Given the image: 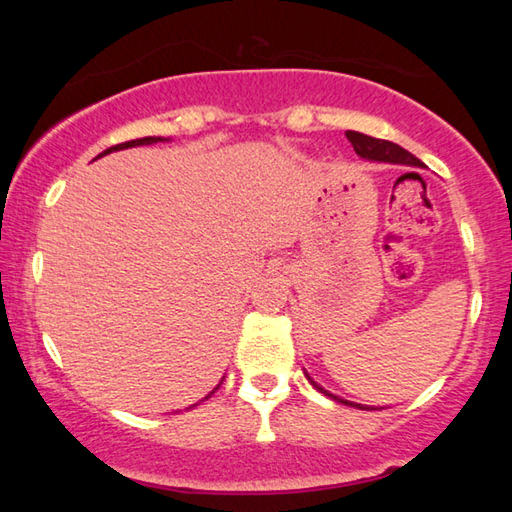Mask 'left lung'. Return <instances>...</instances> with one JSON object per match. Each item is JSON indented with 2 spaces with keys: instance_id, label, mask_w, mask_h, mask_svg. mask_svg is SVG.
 <instances>
[{
  "instance_id": "1",
  "label": "left lung",
  "mask_w": 512,
  "mask_h": 512,
  "mask_svg": "<svg viewBox=\"0 0 512 512\" xmlns=\"http://www.w3.org/2000/svg\"><path fill=\"white\" fill-rule=\"evenodd\" d=\"M345 136H347V140H350L352 143V147H354V151L361 158H365V160H376V162H391V165H409V167H424L422 162L413 156V154H409L407 149H402L400 145H396V143H389V140H380V138H372V136H367V134H361V132H345ZM308 376V374H306ZM308 380L312 383V387L317 389V391H321V394H325L328 398H332V400H336V402H341V405H347V407H356V409H374V407H367V405H358V402H350V400H345V398H339V396H334V394H330L328 389H323L321 385H317L314 383V380L308 376Z\"/></svg>"
}]
</instances>
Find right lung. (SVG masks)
I'll list each match as a JSON object with an SVG mask.
<instances>
[{
    "label": "right lung",
    "mask_w": 512,
    "mask_h": 512,
    "mask_svg": "<svg viewBox=\"0 0 512 512\" xmlns=\"http://www.w3.org/2000/svg\"><path fill=\"white\" fill-rule=\"evenodd\" d=\"M165 140H169V138H162V136H145V138H136V140H129V143H121V145H114V147H110V149H105L101 156H107V154H112V151H121V149H129V147H140V145H154V143H165ZM99 156V158H101ZM222 385V383H220ZM220 385H217L211 394H215L217 389H220ZM211 394L209 396H204V400L206 398H211ZM195 407V405H193Z\"/></svg>",
    "instance_id": "add662e5"
}]
</instances>
